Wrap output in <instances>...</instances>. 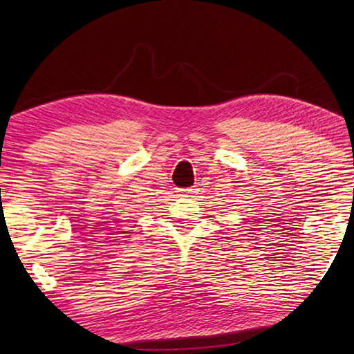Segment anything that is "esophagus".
<instances>
[{
	"instance_id": "1",
	"label": "esophagus",
	"mask_w": 354,
	"mask_h": 354,
	"mask_svg": "<svg viewBox=\"0 0 354 354\" xmlns=\"http://www.w3.org/2000/svg\"><path fill=\"white\" fill-rule=\"evenodd\" d=\"M193 190H194V189H187V190H183V192L187 194V193H193Z\"/></svg>"
}]
</instances>
